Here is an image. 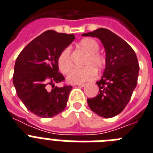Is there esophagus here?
Returning <instances> with one entry per match:
<instances>
[{
	"label": "esophagus",
	"mask_w": 153,
	"mask_h": 153,
	"mask_svg": "<svg viewBox=\"0 0 153 153\" xmlns=\"http://www.w3.org/2000/svg\"><path fill=\"white\" fill-rule=\"evenodd\" d=\"M74 85H78V86H79V87H84L85 85V83H78V84H74Z\"/></svg>",
	"instance_id": "1"
}]
</instances>
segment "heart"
Wrapping results in <instances>:
<instances>
[{"label":"heart","instance_id":"b5f03b06","mask_svg":"<svg viewBox=\"0 0 153 153\" xmlns=\"http://www.w3.org/2000/svg\"><path fill=\"white\" fill-rule=\"evenodd\" d=\"M79 46L88 53L84 62L86 67L83 68H74L69 71L67 76L68 82L78 84L90 81L96 78L97 71L105 68V59L102 55L98 53L99 45L93 38H85L80 42ZM58 66L60 71L66 74L72 67V60L71 56V50L67 48L62 51L58 59Z\"/></svg>","mask_w":153,"mask_h":153}]
</instances>
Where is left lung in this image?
<instances>
[{"label":"left lung","mask_w":153,"mask_h":153,"mask_svg":"<svg viewBox=\"0 0 153 153\" xmlns=\"http://www.w3.org/2000/svg\"><path fill=\"white\" fill-rule=\"evenodd\" d=\"M82 35L97 38L106 53L104 74L96 82L99 94L87 99L88 105L101 117H114L125 108L137 85L139 73L137 56L125 41L105 28Z\"/></svg>","instance_id":"obj_1"}]
</instances>
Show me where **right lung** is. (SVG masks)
I'll return each instance as SVG.
<instances>
[{"mask_svg":"<svg viewBox=\"0 0 153 153\" xmlns=\"http://www.w3.org/2000/svg\"><path fill=\"white\" fill-rule=\"evenodd\" d=\"M74 34L47 30L23 48L16 60L13 84L17 96L30 111L51 118L64 111L72 86L57 87L64 80L59 72L58 59L74 40ZM52 85V90L48 89Z\"/></svg>","mask_w":153,"mask_h":153,"instance_id":"right-lung-1","label":"right lung"}]
</instances>
